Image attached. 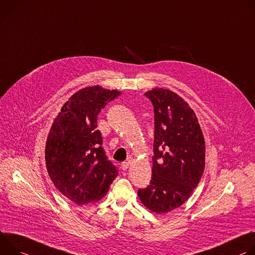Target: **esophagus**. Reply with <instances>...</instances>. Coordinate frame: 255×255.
Instances as JSON below:
<instances>
[{
    "label": "esophagus",
    "mask_w": 255,
    "mask_h": 255,
    "mask_svg": "<svg viewBox=\"0 0 255 255\" xmlns=\"http://www.w3.org/2000/svg\"><path fill=\"white\" fill-rule=\"evenodd\" d=\"M128 166H129V162H124L123 164H122V169L124 171H126L127 169L128 168Z\"/></svg>",
    "instance_id": "1"
}]
</instances>
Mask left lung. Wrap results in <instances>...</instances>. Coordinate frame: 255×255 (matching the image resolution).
Returning a JSON list of instances; mask_svg holds the SVG:
<instances>
[{
    "instance_id": "8db88e82",
    "label": "left lung",
    "mask_w": 255,
    "mask_h": 255,
    "mask_svg": "<svg viewBox=\"0 0 255 255\" xmlns=\"http://www.w3.org/2000/svg\"><path fill=\"white\" fill-rule=\"evenodd\" d=\"M154 106L152 179L139 188L152 212H170L187 201L205 170V138L194 111L176 93L162 88L145 93Z\"/></svg>"
}]
</instances>
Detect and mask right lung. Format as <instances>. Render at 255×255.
<instances>
[{
  "mask_svg": "<svg viewBox=\"0 0 255 255\" xmlns=\"http://www.w3.org/2000/svg\"><path fill=\"white\" fill-rule=\"evenodd\" d=\"M118 90L87 87L72 95L53 121L45 145L48 175L66 197L82 206L101 200L119 175L102 148L97 116Z\"/></svg>",
  "mask_w": 255,
  "mask_h": 255,
  "instance_id": "right-lung-1",
  "label": "right lung"
}]
</instances>
